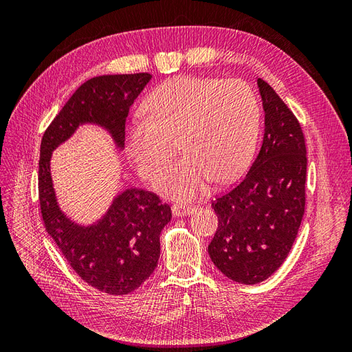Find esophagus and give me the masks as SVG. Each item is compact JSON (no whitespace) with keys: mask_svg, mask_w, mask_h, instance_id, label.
I'll list each match as a JSON object with an SVG mask.
<instances>
[{"mask_svg":"<svg viewBox=\"0 0 352 352\" xmlns=\"http://www.w3.org/2000/svg\"><path fill=\"white\" fill-rule=\"evenodd\" d=\"M197 210V206H186V204H173L172 212L176 217H182V216H189Z\"/></svg>","mask_w":352,"mask_h":352,"instance_id":"34e87169","label":"esophagus"}]
</instances>
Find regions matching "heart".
I'll list each match as a JSON object with an SVG mask.
<instances>
[{
  "label": "heart",
  "mask_w": 352,
  "mask_h": 352,
  "mask_svg": "<svg viewBox=\"0 0 352 352\" xmlns=\"http://www.w3.org/2000/svg\"><path fill=\"white\" fill-rule=\"evenodd\" d=\"M148 116L127 124L126 145L142 177L153 180L176 151L184 155L158 176L157 189L192 199L211 180L228 182L250 164L260 127V104L242 80L176 78L145 101Z\"/></svg>",
  "instance_id": "b5f03b06"
}]
</instances>
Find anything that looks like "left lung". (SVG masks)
Here are the masks:
<instances>
[{
  "instance_id": "obj_1",
  "label": "left lung",
  "mask_w": 352,
  "mask_h": 352,
  "mask_svg": "<svg viewBox=\"0 0 352 352\" xmlns=\"http://www.w3.org/2000/svg\"><path fill=\"white\" fill-rule=\"evenodd\" d=\"M261 150L241 182L211 202L219 226L208 245L216 267L243 285L265 280L289 254L305 208L307 150L300 122L263 79Z\"/></svg>"
}]
</instances>
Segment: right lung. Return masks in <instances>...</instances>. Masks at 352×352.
<instances>
[{
  "label": "right lung",
  "instance_id": "obj_1",
  "mask_svg": "<svg viewBox=\"0 0 352 352\" xmlns=\"http://www.w3.org/2000/svg\"><path fill=\"white\" fill-rule=\"evenodd\" d=\"M151 78L150 73H135L87 80L54 117L41 141L38 194L45 230L79 278L110 295L131 294L150 278L160 257V233L172 219V210L154 192L129 188L114 198L97 223L76 225L57 204L50 160L83 123L104 127L123 150L126 117Z\"/></svg>",
  "mask_w": 352,
  "mask_h": 352
}]
</instances>
